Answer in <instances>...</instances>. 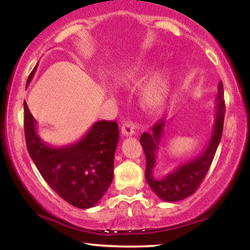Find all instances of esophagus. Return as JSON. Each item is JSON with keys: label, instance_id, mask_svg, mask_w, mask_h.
I'll use <instances>...</instances> for the list:
<instances>
[{"label": "esophagus", "instance_id": "1", "mask_svg": "<svg viewBox=\"0 0 250 250\" xmlns=\"http://www.w3.org/2000/svg\"><path fill=\"white\" fill-rule=\"evenodd\" d=\"M121 132L124 136H132L135 135V128H133V125L131 124H129V122H125L121 126Z\"/></svg>", "mask_w": 250, "mask_h": 250}]
</instances>
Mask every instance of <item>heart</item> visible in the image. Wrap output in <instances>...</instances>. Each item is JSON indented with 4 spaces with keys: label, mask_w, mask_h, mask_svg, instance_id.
<instances>
[{
    "label": "heart",
    "mask_w": 250,
    "mask_h": 250,
    "mask_svg": "<svg viewBox=\"0 0 250 250\" xmlns=\"http://www.w3.org/2000/svg\"><path fill=\"white\" fill-rule=\"evenodd\" d=\"M148 75L145 69H128L121 73L119 82L125 87H136L142 83ZM174 77L170 70L153 77L143 90L142 102L144 106L150 111H159L167 103L173 90Z\"/></svg>",
    "instance_id": "b5f03b06"
}]
</instances>
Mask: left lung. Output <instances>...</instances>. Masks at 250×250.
<instances>
[{
    "mask_svg": "<svg viewBox=\"0 0 250 250\" xmlns=\"http://www.w3.org/2000/svg\"><path fill=\"white\" fill-rule=\"evenodd\" d=\"M223 97V83L220 82L215 97V121L205 150L196 159L179 165L174 171L164 175L163 178H156L154 168L156 165L157 150L163 137L167 121L164 119L157 121L153 125L152 133L144 132L140 137V144L146 156V181L152 190L164 202H178L194 194L208 172L222 137L224 113H226V103Z\"/></svg>",
    "mask_w": 250,
    "mask_h": 250,
    "instance_id": "1",
    "label": "left lung"
}]
</instances>
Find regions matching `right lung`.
I'll return each mask as SVG.
<instances>
[{"label": "right lung", "instance_id": "1", "mask_svg": "<svg viewBox=\"0 0 250 250\" xmlns=\"http://www.w3.org/2000/svg\"><path fill=\"white\" fill-rule=\"evenodd\" d=\"M35 71L36 68L28 77L27 85ZM23 111L28 153L44 180L72 206L83 209L94 207L113 180L114 153L119 142L117 122L98 121L77 143L53 147L38 136L37 122L26 101Z\"/></svg>", "mask_w": 250, "mask_h": 250}]
</instances>
